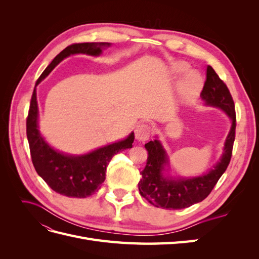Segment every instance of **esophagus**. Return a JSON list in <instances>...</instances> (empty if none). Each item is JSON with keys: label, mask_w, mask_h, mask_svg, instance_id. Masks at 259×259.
I'll return each mask as SVG.
<instances>
[{"label": "esophagus", "mask_w": 259, "mask_h": 259, "mask_svg": "<svg viewBox=\"0 0 259 259\" xmlns=\"http://www.w3.org/2000/svg\"><path fill=\"white\" fill-rule=\"evenodd\" d=\"M151 134V127L148 124H139L135 130V137L138 142H146Z\"/></svg>", "instance_id": "1"}]
</instances>
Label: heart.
Listing matches in <instances>:
<instances>
[{
  "label": "heart",
  "instance_id": "obj_1",
  "mask_svg": "<svg viewBox=\"0 0 259 259\" xmlns=\"http://www.w3.org/2000/svg\"><path fill=\"white\" fill-rule=\"evenodd\" d=\"M189 69H190V66L188 65L187 62L178 61V62H175L174 65H171L170 73L174 76H179L189 71ZM201 86H202L201 76L198 73L192 71L188 73L185 79L180 82L179 89H180V92H182L185 96H193L200 91Z\"/></svg>",
  "mask_w": 259,
  "mask_h": 259
}]
</instances>
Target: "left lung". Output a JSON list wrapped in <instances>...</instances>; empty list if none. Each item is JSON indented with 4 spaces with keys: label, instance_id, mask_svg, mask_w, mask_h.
I'll list each match as a JSON object with an SVG mask.
<instances>
[{
    "label": "left lung",
    "instance_id": "left-lung-1",
    "mask_svg": "<svg viewBox=\"0 0 259 259\" xmlns=\"http://www.w3.org/2000/svg\"><path fill=\"white\" fill-rule=\"evenodd\" d=\"M201 97L206 105L222 108L232 120L231 131L226 139L222 160L214 169H210L205 175L188 179H169L162 175L164 165L167 163L165 151L159 140H150L145 145L148 158L145 168L140 171L142 179L138 184V189L140 195L153 206L182 209L203 201L214 189L219 178L229 165L236 138V109L226 83L210 66H207L206 69V80L201 92Z\"/></svg>",
    "mask_w": 259,
    "mask_h": 259
}]
</instances>
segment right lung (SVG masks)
Wrapping results in <instances>:
<instances>
[{
  "label": "right lung",
  "instance_id": "add662e5",
  "mask_svg": "<svg viewBox=\"0 0 259 259\" xmlns=\"http://www.w3.org/2000/svg\"><path fill=\"white\" fill-rule=\"evenodd\" d=\"M109 43H73L61 51L38 77L35 86L48 75L54 67L71 54H89L98 56L104 46ZM27 138L31 160L36 173L54 191L69 198H86L96 193L106 179L107 165L112 156L125 149L133 147L135 135H131L119 143H114L89 154L71 156L54 150L42 138L37 130V101L35 88L30 100L27 116Z\"/></svg>",
  "mask_w": 259,
  "mask_h": 259
}]
</instances>
